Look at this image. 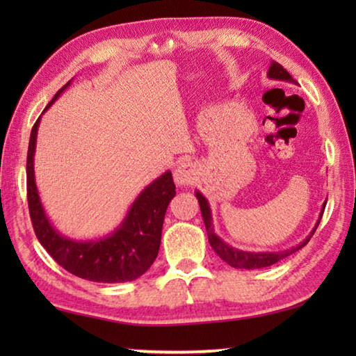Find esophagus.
<instances>
[{"mask_svg":"<svg viewBox=\"0 0 356 356\" xmlns=\"http://www.w3.org/2000/svg\"><path fill=\"white\" fill-rule=\"evenodd\" d=\"M196 180V170L191 163H180L174 170V182L177 185H191Z\"/></svg>","mask_w":356,"mask_h":356,"instance_id":"34e87169","label":"esophagus"}]
</instances>
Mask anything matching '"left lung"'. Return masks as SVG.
Listing matches in <instances>:
<instances>
[{
	"label": "left lung",
	"instance_id": "left-lung-1",
	"mask_svg": "<svg viewBox=\"0 0 356 356\" xmlns=\"http://www.w3.org/2000/svg\"><path fill=\"white\" fill-rule=\"evenodd\" d=\"M267 75L270 78H273V80H282V81L295 83V80L291 76V74H289V72L284 67H282L281 64L275 63V61L270 64V69H268ZM196 197H197V202H200V207H201L204 225H206V229H207V237H209L210 246H212L216 254H218L222 259V261L231 265V267L245 268V270L270 267V265H273L278 261H281V259L291 256L292 252L298 251L300 248H303V246L309 242L311 237L314 236L318 222H321V220H322L325 206H327V202H323L322 212H321V216H318V220L316 222V227L312 229L309 237L305 238L298 246H295V248H291V250H286V251H280V252H250V251H242V250L232 248V246H229L227 243L222 242V240L218 236H216L215 231H213V225H212V212H210L207 200L201 195L200 191H196Z\"/></svg>",
	"mask_w": 356,
	"mask_h": 356
}]
</instances>
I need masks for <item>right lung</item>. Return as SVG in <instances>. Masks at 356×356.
<instances>
[{
	"instance_id": "add662e5",
	"label": "right lung",
	"mask_w": 356,
	"mask_h": 356,
	"mask_svg": "<svg viewBox=\"0 0 356 356\" xmlns=\"http://www.w3.org/2000/svg\"><path fill=\"white\" fill-rule=\"evenodd\" d=\"M63 86L45 106L47 111ZM40 118L31 130L26 159V191L29 216L40 245L55 261L78 278L95 282H125L140 278L154 264L160 250L161 229L168 204L176 196L171 171L161 174L131 204L127 216L108 237L76 242L63 237L48 221L34 180V150Z\"/></svg>"
}]
</instances>
